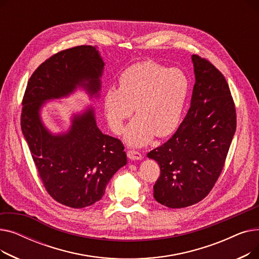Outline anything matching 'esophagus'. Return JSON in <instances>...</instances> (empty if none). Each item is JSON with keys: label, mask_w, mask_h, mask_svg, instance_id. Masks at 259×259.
I'll return each instance as SVG.
<instances>
[{"label": "esophagus", "mask_w": 259, "mask_h": 259, "mask_svg": "<svg viewBox=\"0 0 259 259\" xmlns=\"http://www.w3.org/2000/svg\"><path fill=\"white\" fill-rule=\"evenodd\" d=\"M127 155L130 159H133V160H139L143 158L142 154L139 151H135V150H128Z\"/></svg>", "instance_id": "obj_1"}]
</instances>
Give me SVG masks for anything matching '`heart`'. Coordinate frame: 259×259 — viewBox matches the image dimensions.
Segmentation results:
<instances>
[{"label": "heart", "instance_id": "obj_1", "mask_svg": "<svg viewBox=\"0 0 259 259\" xmlns=\"http://www.w3.org/2000/svg\"><path fill=\"white\" fill-rule=\"evenodd\" d=\"M188 94V79L172 68L153 61L135 63L118 77V88L104 93V110L110 129L120 134L135 108V118L126 131L132 146H144L154 135L165 138L178 128Z\"/></svg>", "mask_w": 259, "mask_h": 259}]
</instances>
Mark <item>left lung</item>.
<instances>
[{
  "label": "left lung",
  "instance_id": "left-lung-1",
  "mask_svg": "<svg viewBox=\"0 0 259 259\" xmlns=\"http://www.w3.org/2000/svg\"><path fill=\"white\" fill-rule=\"evenodd\" d=\"M192 62L195 84L189 111L172 137L147 154L160 168L153 196L173 209L195 205L210 193L236 130L235 104L224 74L196 54Z\"/></svg>",
  "mask_w": 259,
  "mask_h": 259
}]
</instances>
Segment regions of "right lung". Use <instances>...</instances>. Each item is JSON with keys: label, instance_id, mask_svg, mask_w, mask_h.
Listing matches in <instances>:
<instances>
[{"label": "right lung", "instance_id": "add662e5", "mask_svg": "<svg viewBox=\"0 0 259 259\" xmlns=\"http://www.w3.org/2000/svg\"><path fill=\"white\" fill-rule=\"evenodd\" d=\"M104 65L95 47L62 50L36 68L22 101L21 128L39 179L54 200L74 209L102 199L109 181L127 164L125 147L101 132L93 109L74 115L62 134L49 132L38 111L45 101L67 97L78 86L90 97L98 94Z\"/></svg>", "mask_w": 259, "mask_h": 259}]
</instances>
